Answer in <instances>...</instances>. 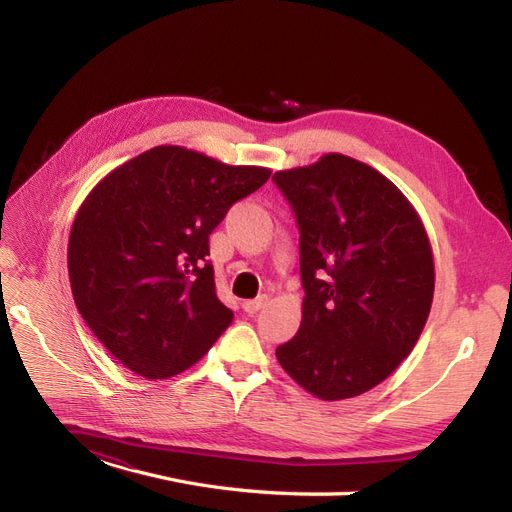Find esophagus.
<instances>
[{"mask_svg":"<svg viewBox=\"0 0 512 512\" xmlns=\"http://www.w3.org/2000/svg\"><path fill=\"white\" fill-rule=\"evenodd\" d=\"M267 305V297H258V299H250V301H243V309L247 314H256L260 312L262 307Z\"/></svg>","mask_w":512,"mask_h":512,"instance_id":"34e87169","label":"esophagus"}]
</instances>
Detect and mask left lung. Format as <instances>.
<instances>
[{
	"label": "left lung",
	"mask_w": 512,
	"mask_h": 512,
	"mask_svg": "<svg viewBox=\"0 0 512 512\" xmlns=\"http://www.w3.org/2000/svg\"><path fill=\"white\" fill-rule=\"evenodd\" d=\"M273 181L299 224L305 290L301 327L275 356L307 393L356 397L423 333L436 284L427 230L393 181L342 153Z\"/></svg>",
	"instance_id": "1"
}]
</instances>
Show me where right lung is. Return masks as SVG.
Returning <instances> with one entry per match:
<instances>
[{"label": "right lung", "mask_w": 512, "mask_h": 512, "mask_svg": "<svg viewBox=\"0 0 512 512\" xmlns=\"http://www.w3.org/2000/svg\"><path fill=\"white\" fill-rule=\"evenodd\" d=\"M269 177V168L160 145L111 170L83 200L68 241L72 297L100 344L134 374L177 376L228 329L209 235Z\"/></svg>", "instance_id": "right-lung-1"}]
</instances>
